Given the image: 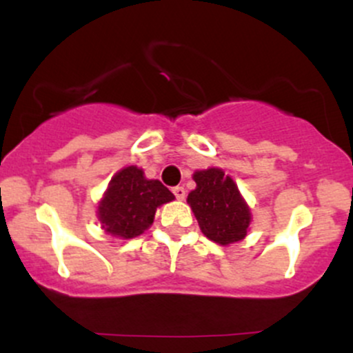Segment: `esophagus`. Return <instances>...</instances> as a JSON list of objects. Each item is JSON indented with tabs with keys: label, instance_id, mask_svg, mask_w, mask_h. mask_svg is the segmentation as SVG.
I'll return each mask as SVG.
<instances>
[{
	"label": "esophagus",
	"instance_id": "34e87169",
	"mask_svg": "<svg viewBox=\"0 0 353 353\" xmlns=\"http://www.w3.org/2000/svg\"><path fill=\"white\" fill-rule=\"evenodd\" d=\"M172 192H174V196H176V199H179V201L185 199V189L182 188V185H177V188H174Z\"/></svg>",
	"mask_w": 353,
	"mask_h": 353
}]
</instances>
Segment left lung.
I'll list each match as a JSON object with an SVG mask.
<instances>
[{
  "instance_id": "obj_1",
  "label": "left lung",
  "mask_w": 353,
  "mask_h": 353,
  "mask_svg": "<svg viewBox=\"0 0 353 353\" xmlns=\"http://www.w3.org/2000/svg\"><path fill=\"white\" fill-rule=\"evenodd\" d=\"M197 188L188 196L205 237L228 245L242 241L250 224V210L237 185L221 169L210 168L194 174Z\"/></svg>"
}]
</instances>
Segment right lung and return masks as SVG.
I'll list each match as a JSON object with an SVG mask.
<instances>
[{
    "label": "right lung",
    "instance_id": "right-lung-1",
    "mask_svg": "<svg viewBox=\"0 0 353 353\" xmlns=\"http://www.w3.org/2000/svg\"><path fill=\"white\" fill-rule=\"evenodd\" d=\"M174 194L163 182L149 181L136 165L124 168L112 177L99 202L98 217L103 229L112 236L132 239L152 224L161 204L171 202Z\"/></svg>",
    "mask_w": 353,
    "mask_h": 353
}]
</instances>
